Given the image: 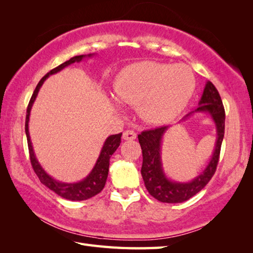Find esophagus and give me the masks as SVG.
Returning a JSON list of instances; mask_svg holds the SVG:
<instances>
[{"label": "esophagus", "instance_id": "obj_1", "mask_svg": "<svg viewBox=\"0 0 253 253\" xmlns=\"http://www.w3.org/2000/svg\"><path fill=\"white\" fill-rule=\"evenodd\" d=\"M137 133L133 130H126L123 132V139L124 140H133L136 139Z\"/></svg>", "mask_w": 253, "mask_h": 253}]
</instances>
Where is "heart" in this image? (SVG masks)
<instances>
[{"mask_svg": "<svg viewBox=\"0 0 253 253\" xmlns=\"http://www.w3.org/2000/svg\"><path fill=\"white\" fill-rule=\"evenodd\" d=\"M195 87V75L186 65L146 61L124 69L114 92L122 103L138 106L144 121L161 125L180 114Z\"/></svg>", "mask_w": 253, "mask_h": 253, "instance_id": "b5f03b06", "label": "heart"}]
</instances>
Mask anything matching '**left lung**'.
<instances>
[{
	"instance_id": "1",
	"label": "left lung",
	"mask_w": 253,
	"mask_h": 253,
	"mask_svg": "<svg viewBox=\"0 0 253 253\" xmlns=\"http://www.w3.org/2000/svg\"><path fill=\"white\" fill-rule=\"evenodd\" d=\"M193 113H207L211 116L216 128V141L207 168L191 181L181 182L171 180L164 173L161 148H162L163 136L166 130H169V126L144 130L138 135L139 143L142 150L141 175L144 185L150 195L161 202L180 203L187 201L207 186L216 170L225 131V110L218 91L211 82L206 84L202 96L199 101V106L195 111L187 114L180 122L186 121Z\"/></svg>"
}]
</instances>
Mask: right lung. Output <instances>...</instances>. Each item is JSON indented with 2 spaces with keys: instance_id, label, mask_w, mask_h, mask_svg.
<instances>
[{
  "instance_id": "obj_1",
  "label": "right lung",
  "mask_w": 253,
  "mask_h": 253,
  "mask_svg": "<svg viewBox=\"0 0 253 253\" xmlns=\"http://www.w3.org/2000/svg\"><path fill=\"white\" fill-rule=\"evenodd\" d=\"M93 54H88V55H77L72 57L71 60L66 61L65 63L61 64L60 66H57L55 68H53L52 71L47 73L44 77H42V79L39 82V84H37V87L32 93L31 99L29 101L28 107H27V115H26V123H25V131H26V136H27V142H28V149H29V155H30V162L32 165V169H34L35 173L37 176L39 177L40 181L46 186L49 189L52 191H54L56 195L60 197L67 199V200H72V201H83V200H87V199H90L94 197L95 195H98L101 190L103 189L106 182L107 178V174H109V166H110V159L112 157V154L116 151V149L120 147L121 144V137H122V132L117 133V135H112L110 137L106 138V140L104 141L103 147L101 149V152L98 160L93 166L92 170L90 171L89 175L84 178L83 180H80L78 182H62L58 181L56 179L53 178L46 171L43 169V168L40 165L39 161L37 160L36 154L34 151V147H32V143L30 140V135H29V116H30V111L31 107L34 105V102L37 98L38 92H39L40 88L42 87V84L45 82V79L51 76L53 74H56L58 72H61L63 68H65L66 66L71 65V64L74 63H78L80 61H83V58L84 57H91L93 56Z\"/></svg>"
}]
</instances>
